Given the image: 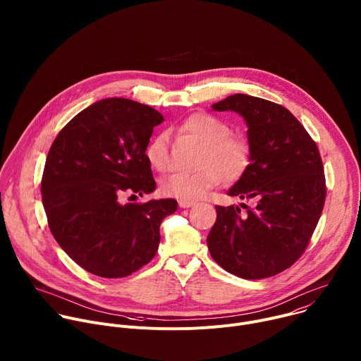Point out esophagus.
Returning <instances> with one entry per match:
<instances>
[{"label":"esophagus","instance_id":"obj_1","mask_svg":"<svg viewBox=\"0 0 361 361\" xmlns=\"http://www.w3.org/2000/svg\"><path fill=\"white\" fill-rule=\"evenodd\" d=\"M178 205H180V209H188V207H192V205H194V201L180 200V201H178Z\"/></svg>","mask_w":361,"mask_h":361}]
</instances>
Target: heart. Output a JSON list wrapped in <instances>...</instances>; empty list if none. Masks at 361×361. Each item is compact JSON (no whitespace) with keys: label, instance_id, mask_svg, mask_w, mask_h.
<instances>
[{"label":"heart","instance_id":"obj_1","mask_svg":"<svg viewBox=\"0 0 361 361\" xmlns=\"http://www.w3.org/2000/svg\"><path fill=\"white\" fill-rule=\"evenodd\" d=\"M180 131L202 144L197 161L200 170L194 173H176L164 180L163 190L181 200H195L220 185L223 180L237 181L247 171L251 161L250 142L230 134V126L212 114H194L185 118ZM145 159L159 173L170 170L169 137L159 134L147 144Z\"/></svg>","mask_w":361,"mask_h":361}]
</instances>
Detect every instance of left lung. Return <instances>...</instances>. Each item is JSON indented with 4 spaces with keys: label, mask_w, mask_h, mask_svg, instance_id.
Segmentation results:
<instances>
[{
    "label": "left lung",
    "mask_w": 361,
    "mask_h": 361,
    "mask_svg": "<svg viewBox=\"0 0 361 361\" xmlns=\"http://www.w3.org/2000/svg\"><path fill=\"white\" fill-rule=\"evenodd\" d=\"M235 111L247 123L251 161L228 195L252 200L245 214L234 205H216L217 220L207 237L214 262L247 280L276 276L304 252L326 201L319 148L283 106L234 94L213 104Z\"/></svg>",
    "instance_id": "obj_1"
}]
</instances>
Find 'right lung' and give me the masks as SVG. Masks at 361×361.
<instances>
[{"label": "right lung", "mask_w": 361, "mask_h": 361, "mask_svg": "<svg viewBox=\"0 0 361 361\" xmlns=\"http://www.w3.org/2000/svg\"><path fill=\"white\" fill-rule=\"evenodd\" d=\"M163 121L137 101L99 99L78 113L48 151L41 181L48 227L91 274L121 279L149 263L161 221L177 212L173 198L120 202L124 192L156 190L145 147Z\"/></svg>", "instance_id": "right-lung-1"}]
</instances>
